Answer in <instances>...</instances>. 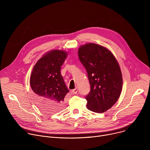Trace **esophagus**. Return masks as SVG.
I'll use <instances>...</instances> for the list:
<instances>
[{
  "label": "esophagus",
  "instance_id": "obj_1",
  "mask_svg": "<svg viewBox=\"0 0 150 150\" xmlns=\"http://www.w3.org/2000/svg\"><path fill=\"white\" fill-rule=\"evenodd\" d=\"M77 92H78V89H77L76 88H75V89H74V90H72V93L73 94H77Z\"/></svg>",
  "mask_w": 150,
  "mask_h": 150
}]
</instances>
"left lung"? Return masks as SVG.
<instances>
[{
  "instance_id": "obj_1",
  "label": "left lung",
  "mask_w": 150,
  "mask_h": 150,
  "mask_svg": "<svg viewBox=\"0 0 150 150\" xmlns=\"http://www.w3.org/2000/svg\"><path fill=\"white\" fill-rule=\"evenodd\" d=\"M78 53L91 86L85 97L87 108L94 112H105L116 103L122 92L123 79L119 63L108 49L93 42L81 46Z\"/></svg>"
}]
</instances>
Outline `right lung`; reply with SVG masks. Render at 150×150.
I'll return each instance as SVG.
<instances>
[{
	"label": "right lung",
	"instance_id": "right-lung-1",
	"mask_svg": "<svg viewBox=\"0 0 150 150\" xmlns=\"http://www.w3.org/2000/svg\"><path fill=\"white\" fill-rule=\"evenodd\" d=\"M68 56L65 50H53L45 53L35 63L30 83L39 108L46 112H57L65 107L69 91L60 74L61 66Z\"/></svg>",
	"mask_w": 150,
	"mask_h": 150
}]
</instances>
